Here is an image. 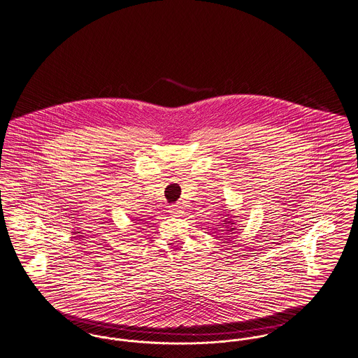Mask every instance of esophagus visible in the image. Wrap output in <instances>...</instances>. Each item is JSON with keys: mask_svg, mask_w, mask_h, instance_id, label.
Instances as JSON below:
<instances>
[{"mask_svg": "<svg viewBox=\"0 0 358 358\" xmlns=\"http://www.w3.org/2000/svg\"><path fill=\"white\" fill-rule=\"evenodd\" d=\"M169 212H171V213L174 215H181V212H182V208H181L180 205H173V206H171Z\"/></svg>", "mask_w": 358, "mask_h": 358, "instance_id": "obj_1", "label": "esophagus"}]
</instances>
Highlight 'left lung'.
Listing matches in <instances>:
<instances>
[{
  "instance_id": "obj_1",
  "label": "left lung",
  "mask_w": 358,
  "mask_h": 358,
  "mask_svg": "<svg viewBox=\"0 0 358 358\" xmlns=\"http://www.w3.org/2000/svg\"><path fill=\"white\" fill-rule=\"evenodd\" d=\"M224 215V220H222V228H225L227 229V234L229 233V234H233L234 233V230H236V221H234V218H237L238 215H231V210H228V212H225V213H222ZM224 231V230H222Z\"/></svg>"
}]
</instances>
